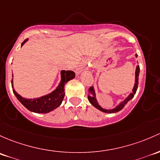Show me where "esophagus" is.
Segmentation results:
<instances>
[{
    "label": "esophagus",
    "instance_id": "esophagus-1",
    "mask_svg": "<svg viewBox=\"0 0 160 160\" xmlns=\"http://www.w3.org/2000/svg\"><path fill=\"white\" fill-rule=\"evenodd\" d=\"M81 71H82V68L81 67H78L76 68V72H81Z\"/></svg>",
    "mask_w": 160,
    "mask_h": 160
}]
</instances>
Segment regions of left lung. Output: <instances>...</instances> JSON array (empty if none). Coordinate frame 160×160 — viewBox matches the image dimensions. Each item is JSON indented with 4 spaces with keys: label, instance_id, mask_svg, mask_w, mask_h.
<instances>
[{
    "label": "left lung",
    "instance_id": "1",
    "mask_svg": "<svg viewBox=\"0 0 160 160\" xmlns=\"http://www.w3.org/2000/svg\"><path fill=\"white\" fill-rule=\"evenodd\" d=\"M136 58H137V54H136ZM138 63V62H137ZM139 65H136V72H135V83H134V86H133L132 88V92L125 98L123 101H122L121 102L118 103V105H116L115 108H112V109H106V108H102V106H100L98 105V101L96 99V94H95V88H94V86L90 87L89 89H88V99L89 101V102L93 105L95 108H96L97 109L100 110V111L103 112L105 113H115L117 112L120 111V110L122 109L123 108L125 107V105L127 104L129 100H131L132 98L134 97V95L136 94V90L138 88V84H139Z\"/></svg>",
    "mask_w": 160,
    "mask_h": 160
}]
</instances>
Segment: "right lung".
Wrapping results in <instances>:
<instances>
[{"label":"right lung","instance_id":"add662e5","mask_svg":"<svg viewBox=\"0 0 160 160\" xmlns=\"http://www.w3.org/2000/svg\"><path fill=\"white\" fill-rule=\"evenodd\" d=\"M28 39L25 40L21 44V47L28 42ZM74 78H75V73L72 71L62 70L61 81L55 89L47 95L34 98H25L16 92L14 89L13 78L11 80V85H12L13 92L14 95L17 97L20 102L29 111L35 113H48L60 106L65 97V88H64L65 85H66L67 82L73 79Z\"/></svg>","mask_w":160,"mask_h":160}]
</instances>
